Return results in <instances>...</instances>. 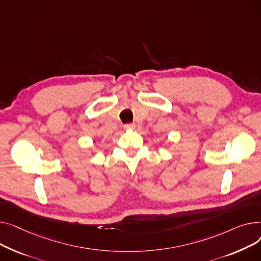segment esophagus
Returning <instances> with one entry per match:
<instances>
[{
    "instance_id": "esophagus-1",
    "label": "esophagus",
    "mask_w": 261,
    "mask_h": 261,
    "mask_svg": "<svg viewBox=\"0 0 261 261\" xmlns=\"http://www.w3.org/2000/svg\"><path fill=\"white\" fill-rule=\"evenodd\" d=\"M134 127H135V124H133V123H127V124H125V125H124V128H125V129L134 128Z\"/></svg>"
}]
</instances>
